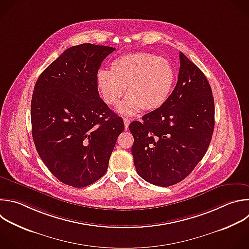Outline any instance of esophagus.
<instances>
[{"instance_id":"34e87169","label":"esophagus","mask_w":249,"mask_h":249,"mask_svg":"<svg viewBox=\"0 0 249 249\" xmlns=\"http://www.w3.org/2000/svg\"><path fill=\"white\" fill-rule=\"evenodd\" d=\"M123 121H124V126H125V129L127 130V129H128V127H129V125H130V120H129L128 118H124V119H123Z\"/></svg>"}]
</instances>
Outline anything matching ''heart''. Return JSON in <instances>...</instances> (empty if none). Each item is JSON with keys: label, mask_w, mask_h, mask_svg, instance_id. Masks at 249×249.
I'll use <instances>...</instances> for the list:
<instances>
[{"label": "heart", "mask_w": 249, "mask_h": 249, "mask_svg": "<svg viewBox=\"0 0 249 249\" xmlns=\"http://www.w3.org/2000/svg\"><path fill=\"white\" fill-rule=\"evenodd\" d=\"M96 80L104 102L112 107L119 104L127 88L128 96L118 112L131 116L142 108L152 111L164 106L173 90L175 70L166 58L136 53L115 58L110 70L98 71Z\"/></svg>", "instance_id": "obj_1"}]
</instances>
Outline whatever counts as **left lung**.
Masks as SVG:
<instances>
[{"label":"left lung","instance_id":"8db88e82","mask_svg":"<svg viewBox=\"0 0 249 249\" xmlns=\"http://www.w3.org/2000/svg\"><path fill=\"white\" fill-rule=\"evenodd\" d=\"M179 56L178 81L168 101L129 125L137 173L160 187L173 186L192 173L207 151L215 124L209 82L183 53Z\"/></svg>","mask_w":249,"mask_h":249}]
</instances>
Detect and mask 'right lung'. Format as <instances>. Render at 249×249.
Here are the masks:
<instances>
[{"instance_id":"right-lung-1","label":"right lung","mask_w":249,"mask_h":249,"mask_svg":"<svg viewBox=\"0 0 249 249\" xmlns=\"http://www.w3.org/2000/svg\"><path fill=\"white\" fill-rule=\"evenodd\" d=\"M115 48L81 44L65 50L39 76L31 101L39 156L61 183L87 187L107 172L123 119L101 99L97 73Z\"/></svg>"}]
</instances>
